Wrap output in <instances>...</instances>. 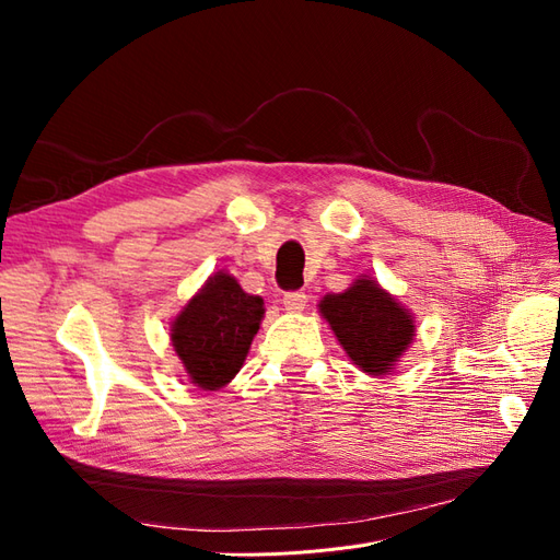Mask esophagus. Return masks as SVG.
I'll return each mask as SVG.
<instances>
[{
	"label": "esophagus",
	"instance_id": "1",
	"mask_svg": "<svg viewBox=\"0 0 560 560\" xmlns=\"http://www.w3.org/2000/svg\"><path fill=\"white\" fill-rule=\"evenodd\" d=\"M306 301H308V296H306V292H301V290H296V292H284V294H282L284 308L290 311V313H301L303 308H306Z\"/></svg>",
	"mask_w": 560,
	"mask_h": 560
}]
</instances>
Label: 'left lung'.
I'll use <instances>...</instances> for the list:
<instances>
[{
  "label": "left lung",
  "instance_id": "8db88e82",
  "mask_svg": "<svg viewBox=\"0 0 560 560\" xmlns=\"http://www.w3.org/2000/svg\"><path fill=\"white\" fill-rule=\"evenodd\" d=\"M317 308L352 364L369 376H385L395 369L416 336L409 308L366 276H360L341 294H327Z\"/></svg>",
  "mask_w": 560,
  "mask_h": 560
}]
</instances>
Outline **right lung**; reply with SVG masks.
Instances as JSON below:
<instances>
[{"label": "right lung", "instance_id": "right-lung-1", "mask_svg": "<svg viewBox=\"0 0 560 560\" xmlns=\"http://www.w3.org/2000/svg\"><path fill=\"white\" fill-rule=\"evenodd\" d=\"M264 319V299L243 292L219 270L186 303L171 327V341L191 383L219 389L238 374Z\"/></svg>", "mask_w": 560, "mask_h": 560}]
</instances>
